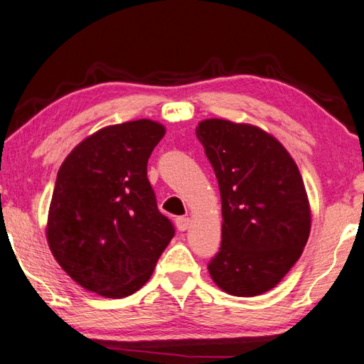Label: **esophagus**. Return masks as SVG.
<instances>
[{"instance_id":"1","label":"esophagus","mask_w":364,"mask_h":364,"mask_svg":"<svg viewBox=\"0 0 364 364\" xmlns=\"http://www.w3.org/2000/svg\"><path fill=\"white\" fill-rule=\"evenodd\" d=\"M189 224H191L189 218H184V216L176 218V227H178V230H180V232L188 230L189 229Z\"/></svg>"}]
</instances>
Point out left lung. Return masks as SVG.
I'll return each mask as SVG.
<instances>
[{"mask_svg":"<svg viewBox=\"0 0 364 364\" xmlns=\"http://www.w3.org/2000/svg\"><path fill=\"white\" fill-rule=\"evenodd\" d=\"M223 202V241L208 263L216 286L235 296L272 290L300 259L311 208L295 161L257 126L205 119L196 127Z\"/></svg>","mask_w":364,"mask_h":364,"instance_id":"1","label":"left lung"}]
</instances>
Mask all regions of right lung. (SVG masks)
<instances>
[{"mask_svg": "<svg viewBox=\"0 0 364 364\" xmlns=\"http://www.w3.org/2000/svg\"><path fill=\"white\" fill-rule=\"evenodd\" d=\"M166 127L151 119L107 126L78 144L56 175L47 241L60 267L107 298L137 291L175 235L146 166Z\"/></svg>", "mask_w": 364, "mask_h": 364, "instance_id": "obj_1", "label": "right lung"}]
</instances>
